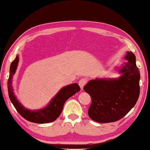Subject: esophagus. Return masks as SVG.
Wrapping results in <instances>:
<instances>
[{
  "label": "esophagus",
  "instance_id": "obj_1",
  "mask_svg": "<svg viewBox=\"0 0 150 150\" xmlns=\"http://www.w3.org/2000/svg\"><path fill=\"white\" fill-rule=\"evenodd\" d=\"M87 82V80L86 78H82L79 81V85H80L81 89H83L84 86H85Z\"/></svg>",
  "mask_w": 150,
  "mask_h": 150
}]
</instances>
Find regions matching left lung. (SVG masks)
Listing matches in <instances>:
<instances>
[{"label": "left lung", "mask_w": 150, "mask_h": 150, "mask_svg": "<svg viewBox=\"0 0 150 150\" xmlns=\"http://www.w3.org/2000/svg\"><path fill=\"white\" fill-rule=\"evenodd\" d=\"M125 58L128 61L120 70L122 75L119 78L92 80L84 87L92 98L88 115L94 121H117L132 109L138 99L140 74L135 56L128 51Z\"/></svg>", "instance_id": "left-lung-1"}]
</instances>
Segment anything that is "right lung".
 Listing matches in <instances>:
<instances>
[{"label":"right lung","mask_w":150,"mask_h":150,"mask_svg":"<svg viewBox=\"0 0 150 150\" xmlns=\"http://www.w3.org/2000/svg\"><path fill=\"white\" fill-rule=\"evenodd\" d=\"M19 61L18 56L12 62L10 68V75L8 80V95L12 104L16 108L17 111L26 120L36 123H47L54 121L58 118L63 111V105L68 99L80 90V86L77 83L72 84L62 88L59 92L51 101L50 104L45 108L37 111H30L23 107L17 100L13 93L12 87V79L15 73Z\"/></svg>","instance_id":"obj_1"}]
</instances>
